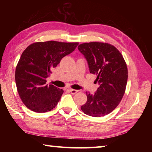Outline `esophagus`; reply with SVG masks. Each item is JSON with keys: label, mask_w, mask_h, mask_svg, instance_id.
Returning <instances> with one entry per match:
<instances>
[{"label": "esophagus", "mask_w": 152, "mask_h": 152, "mask_svg": "<svg viewBox=\"0 0 152 152\" xmlns=\"http://www.w3.org/2000/svg\"><path fill=\"white\" fill-rule=\"evenodd\" d=\"M69 91H70V92L71 93V94H72V95H74V94H76V93L78 92V90H76V89H69Z\"/></svg>", "instance_id": "obj_1"}]
</instances>
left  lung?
Segmentation results:
<instances>
[{"mask_svg":"<svg viewBox=\"0 0 152 152\" xmlns=\"http://www.w3.org/2000/svg\"><path fill=\"white\" fill-rule=\"evenodd\" d=\"M78 49L88 61L90 73L99 84L94 95L86 92L87 102L81 106L86 114L101 117L112 112L124 96L127 86V64L119 51L100 42L80 44Z\"/></svg>","mask_w":152,"mask_h":152,"instance_id":"obj_1","label":"left lung"}]
</instances>
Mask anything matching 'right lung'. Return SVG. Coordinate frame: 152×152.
I'll list each match as a JSON object with an SVG mask.
<instances>
[{
    "label": "right lung",
    "mask_w": 152,
    "mask_h": 152,
    "mask_svg": "<svg viewBox=\"0 0 152 152\" xmlns=\"http://www.w3.org/2000/svg\"><path fill=\"white\" fill-rule=\"evenodd\" d=\"M78 45V42H38L23 51L16 66L15 79L19 95L28 109L44 113L57 106L63 90L46 84V78L53 68Z\"/></svg>",
    "instance_id": "1"
}]
</instances>
